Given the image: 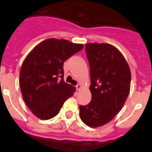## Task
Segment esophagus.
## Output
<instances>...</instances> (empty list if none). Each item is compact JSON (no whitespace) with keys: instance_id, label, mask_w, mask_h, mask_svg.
Listing matches in <instances>:
<instances>
[{"instance_id":"obj_1","label":"esophagus","mask_w":152,"mask_h":152,"mask_svg":"<svg viewBox=\"0 0 152 152\" xmlns=\"http://www.w3.org/2000/svg\"><path fill=\"white\" fill-rule=\"evenodd\" d=\"M76 88L77 91H80L81 89V86L80 85V84H77V85L76 86Z\"/></svg>"}]
</instances>
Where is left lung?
Segmentation results:
<instances>
[{"mask_svg":"<svg viewBox=\"0 0 152 152\" xmlns=\"http://www.w3.org/2000/svg\"><path fill=\"white\" fill-rule=\"evenodd\" d=\"M90 66L91 101L80 106L82 121L91 128L110 122L129 94L131 72L120 51L107 43L85 46Z\"/></svg>","mask_w":152,"mask_h":152,"instance_id":"8db88e82","label":"left lung"}]
</instances>
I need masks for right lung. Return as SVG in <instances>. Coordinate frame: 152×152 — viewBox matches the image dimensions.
Masks as SVG:
<instances>
[{"label": "right lung", "mask_w": 152, "mask_h": 152, "mask_svg": "<svg viewBox=\"0 0 152 152\" xmlns=\"http://www.w3.org/2000/svg\"><path fill=\"white\" fill-rule=\"evenodd\" d=\"M83 48L82 44L49 39L37 45L23 62L20 85L23 98L34 116L53 118L76 88L64 81V62Z\"/></svg>", "instance_id": "add662e5"}]
</instances>
